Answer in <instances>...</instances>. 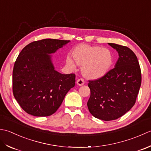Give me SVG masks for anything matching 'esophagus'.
<instances>
[{"label": "esophagus", "instance_id": "1", "mask_svg": "<svg viewBox=\"0 0 151 151\" xmlns=\"http://www.w3.org/2000/svg\"><path fill=\"white\" fill-rule=\"evenodd\" d=\"M76 83H77V85H79V86H82L83 85H84L85 81L83 79H79L78 81H77Z\"/></svg>", "mask_w": 151, "mask_h": 151}]
</instances>
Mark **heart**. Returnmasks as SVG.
Wrapping results in <instances>:
<instances>
[{
	"instance_id": "heart-1",
	"label": "heart",
	"mask_w": 151,
	"mask_h": 151,
	"mask_svg": "<svg viewBox=\"0 0 151 151\" xmlns=\"http://www.w3.org/2000/svg\"><path fill=\"white\" fill-rule=\"evenodd\" d=\"M72 57H68L66 63L71 69L77 65L81 67V73L86 79H98L109 71L113 63V55L109 50L100 46L79 44L73 49Z\"/></svg>"
}]
</instances>
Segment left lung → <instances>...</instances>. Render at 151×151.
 I'll use <instances>...</instances> for the list:
<instances>
[{"label":"left lung","instance_id":"1","mask_svg":"<svg viewBox=\"0 0 151 151\" xmlns=\"http://www.w3.org/2000/svg\"><path fill=\"white\" fill-rule=\"evenodd\" d=\"M108 44L119 53L115 68L88 84L89 111L105 121L117 119L134 106L141 83L139 64L134 52L126 46Z\"/></svg>","mask_w":151,"mask_h":151}]
</instances>
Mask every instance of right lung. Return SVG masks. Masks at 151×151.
I'll return each mask as SVG.
<instances>
[{"instance_id":"add662e5","label":"right lung","mask_w":151,"mask_h":151,"mask_svg":"<svg viewBox=\"0 0 151 151\" xmlns=\"http://www.w3.org/2000/svg\"><path fill=\"white\" fill-rule=\"evenodd\" d=\"M70 42L56 39L35 41L26 45L18 55L13 69V94L29 114H53L75 86V74H62L55 70L51 55Z\"/></svg>"}]
</instances>
